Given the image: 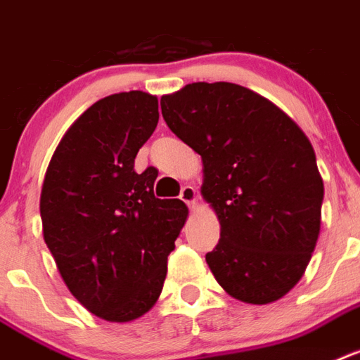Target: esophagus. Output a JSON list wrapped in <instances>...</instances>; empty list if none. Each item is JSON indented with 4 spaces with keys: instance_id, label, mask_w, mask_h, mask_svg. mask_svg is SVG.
Instances as JSON below:
<instances>
[{
    "instance_id": "34e87169",
    "label": "esophagus",
    "mask_w": 360,
    "mask_h": 360,
    "mask_svg": "<svg viewBox=\"0 0 360 360\" xmlns=\"http://www.w3.org/2000/svg\"><path fill=\"white\" fill-rule=\"evenodd\" d=\"M179 198H181V201H185L188 207H194L195 201H198V194H195V188H194V186H190V185H186V186H183V188H181Z\"/></svg>"
}]
</instances>
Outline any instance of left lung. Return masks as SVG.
Masks as SVG:
<instances>
[{
    "mask_svg": "<svg viewBox=\"0 0 360 360\" xmlns=\"http://www.w3.org/2000/svg\"><path fill=\"white\" fill-rule=\"evenodd\" d=\"M172 133L203 160L201 194L220 220L205 255L216 281L264 305L294 288L316 248L323 181L303 131L235 83H192L160 99Z\"/></svg>",
    "mask_w": 360,
    "mask_h": 360,
    "instance_id": "8db88e82",
    "label": "left lung"
}]
</instances>
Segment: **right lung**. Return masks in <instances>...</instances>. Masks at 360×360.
Segmentation results:
<instances>
[{
  "label": "right lung",
  "mask_w": 360,
  "mask_h": 360,
  "mask_svg": "<svg viewBox=\"0 0 360 360\" xmlns=\"http://www.w3.org/2000/svg\"><path fill=\"white\" fill-rule=\"evenodd\" d=\"M159 122L155 96L131 90L84 110L55 150L40 195L44 240L81 305L129 322L159 300L185 226L181 200L153 194L155 168L134 157Z\"/></svg>",
  "instance_id": "add662e5"
}]
</instances>
